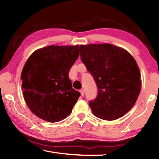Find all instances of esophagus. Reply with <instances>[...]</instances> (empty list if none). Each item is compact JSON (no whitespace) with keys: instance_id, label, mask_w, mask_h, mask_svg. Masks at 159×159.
<instances>
[{"instance_id":"34e87169","label":"esophagus","mask_w":159,"mask_h":159,"mask_svg":"<svg viewBox=\"0 0 159 159\" xmlns=\"http://www.w3.org/2000/svg\"><path fill=\"white\" fill-rule=\"evenodd\" d=\"M80 95H81L82 97L84 96V90H80Z\"/></svg>"}]
</instances>
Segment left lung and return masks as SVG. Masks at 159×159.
<instances>
[{
  "label": "left lung",
  "instance_id": "left-lung-1",
  "mask_svg": "<svg viewBox=\"0 0 159 159\" xmlns=\"http://www.w3.org/2000/svg\"><path fill=\"white\" fill-rule=\"evenodd\" d=\"M79 50L98 89L95 100L89 102L93 114L114 120L127 114L135 104L142 85L140 72L133 56L109 43L81 45Z\"/></svg>",
  "mask_w": 159,
  "mask_h": 159
}]
</instances>
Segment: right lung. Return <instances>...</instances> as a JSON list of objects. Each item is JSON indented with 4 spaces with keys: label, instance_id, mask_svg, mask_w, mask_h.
<instances>
[{
    "label": "right lung",
    "instance_id": "1",
    "mask_svg": "<svg viewBox=\"0 0 159 159\" xmlns=\"http://www.w3.org/2000/svg\"><path fill=\"white\" fill-rule=\"evenodd\" d=\"M79 56V45H49L29 57L21 71V88L26 104L38 117L55 123L71 114L80 93L72 88L69 73Z\"/></svg>",
    "mask_w": 159,
    "mask_h": 159
}]
</instances>
